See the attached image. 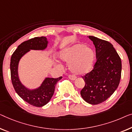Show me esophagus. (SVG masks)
Returning <instances> with one entry per match:
<instances>
[{
  "label": "esophagus",
  "instance_id": "esophagus-1",
  "mask_svg": "<svg viewBox=\"0 0 132 132\" xmlns=\"http://www.w3.org/2000/svg\"><path fill=\"white\" fill-rule=\"evenodd\" d=\"M68 78H69L70 80H75L76 79V76H75L73 75H69Z\"/></svg>",
  "mask_w": 132,
  "mask_h": 132
}]
</instances>
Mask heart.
<instances>
[{
	"mask_svg": "<svg viewBox=\"0 0 132 132\" xmlns=\"http://www.w3.org/2000/svg\"><path fill=\"white\" fill-rule=\"evenodd\" d=\"M59 56L63 62L68 63L70 71L76 75H84L91 72L95 59L94 51L80 43L62 49ZM57 65L61 66L60 63L57 62Z\"/></svg>",
	"mask_w": 132,
	"mask_h": 132,
	"instance_id": "1",
	"label": "heart"
}]
</instances>
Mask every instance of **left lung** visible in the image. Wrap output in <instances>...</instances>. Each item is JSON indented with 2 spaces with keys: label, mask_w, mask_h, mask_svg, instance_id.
<instances>
[{
  "label": "left lung",
  "mask_w": 132,
  "mask_h": 132,
  "mask_svg": "<svg viewBox=\"0 0 132 132\" xmlns=\"http://www.w3.org/2000/svg\"><path fill=\"white\" fill-rule=\"evenodd\" d=\"M88 37L95 46L97 62L93 70L82 77L85 85L80 95L86 103L97 105L107 100L117 89L121 78V61L109 41Z\"/></svg>",
  "instance_id": "obj_1"
}]
</instances>
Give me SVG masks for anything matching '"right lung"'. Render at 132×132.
I'll use <instances>...</instances> for the list:
<instances>
[{
	"instance_id": "add662e5",
	"label": "right lung",
	"mask_w": 132,
	"mask_h": 132,
	"mask_svg": "<svg viewBox=\"0 0 132 132\" xmlns=\"http://www.w3.org/2000/svg\"><path fill=\"white\" fill-rule=\"evenodd\" d=\"M48 44V41L45 37L31 38L21 43L11 59V80L16 92L25 101L35 107H43L50 101L53 95L56 84L62 79V76L56 79L46 77L38 87L30 89L20 80L18 73L19 63L21 58L31 50L43 51L47 48Z\"/></svg>"
}]
</instances>
